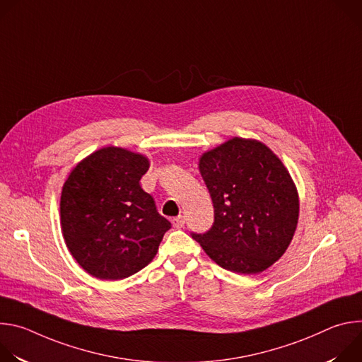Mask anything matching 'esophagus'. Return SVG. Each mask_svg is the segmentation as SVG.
Masks as SVG:
<instances>
[{"label": "esophagus", "mask_w": 362, "mask_h": 362, "mask_svg": "<svg viewBox=\"0 0 362 362\" xmlns=\"http://www.w3.org/2000/svg\"><path fill=\"white\" fill-rule=\"evenodd\" d=\"M173 226H175L176 229H182V228L185 226V218H183V216L175 218V219H173Z\"/></svg>", "instance_id": "esophagus-1"}]
</instances>
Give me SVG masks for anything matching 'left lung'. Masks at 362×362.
I'll use <instances>...</instances> for the list:
<instances>
[{
  "label": "left lung",
  "mask_w": 362,
  "mask_h": 362,
  "mask_svg": "<svg viewBox=\"0 0 362 362\" xmlns=\"http://www.w3.org/2000/svg\"><path fill=\"white\" fill-rule=\"evenodd\" d=\"M200 175L215 209L204 233H192L223 269L253 275L274 265L288 249L299 216L295 183L264 143L233 137L206 151Z\"/></svg>",
  "instance_id": "1"
}]
</instances>
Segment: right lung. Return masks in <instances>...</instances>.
<instances>
[{"instance_id": "1", "label": "right lung", "mask_w": 362, "mask_h": 362, "mask_svg": "<svg viewBox=\"0 0 362 362\" xmlns=\"http://www.w3.org/2000/svg\"><path fill=\"white\" fill-rule=\"evenodd\" d=\"M143 154L103 147L69 175L60 200L62 232L77 264L91 276L124 279L151 262L170 222L140 186Z\"/></svg>"}]
</instances>
